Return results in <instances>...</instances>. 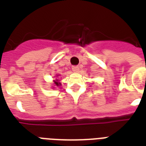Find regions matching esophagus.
Masks as SVG:
<instances>
[{
  "label": "esophagus",
  "instance_id": "esophagus-1",
  "mask_svg": "<svg viewBox=\"0 0 146 146\" xmlns=\"http://www.w3.org/2000/svg\"><path fill=\"white\" fill-rule=\"evenodd\" d=\"M79 70H80V67L78 66H72V70L73 72H75V73H77L79 72Z\"/></svg>",
  "mask_w": 146,
  "mask_h": 146
}]
</instances>
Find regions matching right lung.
<instances>
[{
    "instance_id": "right-lung-1",
    "label": "right lung",
    "mask_w": 146,
    "mask_h": 146,
    "mask_svg": "<svg viewBox=\"0 0 146 146\" xmlns=\"http://www.w3.org/2000/svg\"><path fill=\"white\" fill-rule=\"evenodd\" d=\"M59 76V75H57V76H55V77L57 78ZM60 80L58 79H55V80H54V84L56 86H61V83L59 82Z\"/></svg>"
}]
</instances>
